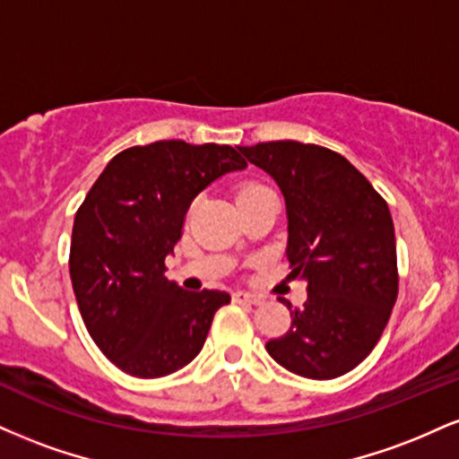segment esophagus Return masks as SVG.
Returning <instances> with one entry per match:
<instances>
[{
	"mask_svg": "<svg viewBox=\"0 0 459 459\" xmlns=\"http://www.w3.org/2000/svg\"><path fill=\"white\" fill-rule=\"evenodd\" d=\"M233 299L239 304H261V298L252 296V293H246V291H235Z\"/></svg>",
	"mask_w": 459,
	"mask_h": 459,
	"instance_id": "obj_1",
	"label": "esophagus"
}]
</instances>
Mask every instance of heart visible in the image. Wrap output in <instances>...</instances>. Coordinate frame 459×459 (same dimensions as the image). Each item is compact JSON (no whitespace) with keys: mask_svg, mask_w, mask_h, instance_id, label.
<instances>
[{"mask_svg":"<svg viewBox=\"0 0 459 459\" xmlns=\"http://www.w3.org/2000/svg\"><path fill=\"white\" fill-rule=\"evenodd\" d=\"M252 187H255V186H250V187H244V189H241V192H247V189H252ZM241 192H239V194H241Z\"/></svg>","mask_w":459,"mask_h":459,"instance_id":"obj_1","label":"heart"}]
</instances>
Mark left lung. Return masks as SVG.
<instances>
[{
    "instance_id": "1",
    "label": "left lung",
    "mask_w": 459,
    "mask_h": 459,
    "mask_svg": "<svg viewBox=\"0 0 459 459\" xmlns=\"http://www.w3.org/2000/svg\"><path fill=\"white\" fill-rule=\"evenodd\" d=\"M287 203L291 278L307 302L291 328L267 341L278 365L308 380L345 376L380 341L399 293L397 246L388 204L339 152L293 140L239 146Z\"/></svg>"
}]
</instances>
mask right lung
<instances>
[{"label":"right lung","mask_w":459,"mask_h":459,"mask_svg":"<svg viewBox=\"0 0 459 459\" xmlns=\"http://www.w3.org/2000/svg\"><path fill=\"white\" fill-rule=\"evenodd\" d=\"M246 168L233 146L160 140L120 151L79 204L71 272L79 313L99 350L120 371L163 377L203 350L226 291H183L166 278V256L186 213L209 183Z\"/></svg>","instance_id":"add662e5"}]
</instances>
